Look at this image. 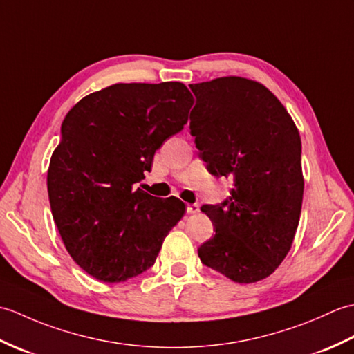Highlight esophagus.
I'll return each mask as SVG.
<instances>
[{"label": "esophagus", "instance_id": "1", "mask_svg": "<svg viewBox=\"0 0 354 354\" xmlns=\"http://www.w3.org/2000/svg\"><path fill=\"white\" fill-rule=\"evenodd\" d=\"M199 212V205L198 204H189L187 205V213L189 214H196Z\"/></svg>", "mask_w": 354, "mask_h": 354}]
</instances>
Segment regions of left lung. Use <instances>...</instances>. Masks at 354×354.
Returning a JSON list of instances; mask_svg holds the SVG:
<instances>
[{
    "label": "left lung",
    "mask_w": 354,
    "mask_h": 354,
    "mask_svg": "<svg viewBox=\"0 0 354 354\" xmlns=\"http://www.w3.org/2000/svg\"><path fill=\"white\" fill-rule=\"evenodd\" d=\"M190 133L230 198L204 205L216 234L199 246L205 266L236 283L269 277L288 255L299 222L301 138L281 102L259 82L219 77L190 85Z\"/></svg>",
    "instance_id": "left-lung-1"
}]
</instances>
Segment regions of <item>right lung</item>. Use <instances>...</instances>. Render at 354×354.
Masks as SVG:
<instances>
[{"label": "right lung", "instance_id": "right-lung-1", "mask_svg": "<svg viewBox=\"0 0 354 354\" xmlns=\"http://www.w3.org/2000/svg\"><path fill=\"white\" fill-rule=\"evenodd\" d=\"M192 106L181 82L115 84L66 114L47 175L50 207L66 251L97 280L145 272L184 216L183 201L158 199L137 184Z\"/></svg>", "mask_w": 354, "mask_h": 354}]
</instances>
